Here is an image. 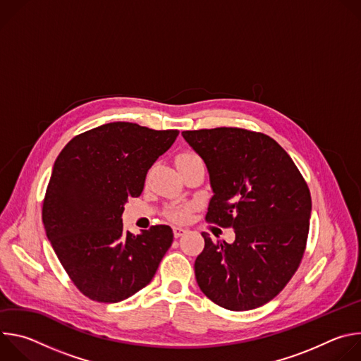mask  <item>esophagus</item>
I'll use <instances>...</instances> for the list:
<instances>
[{"label":"esophagus","mask_w":361,"mask_h":361,"mask_svg":"<svg viewBox=\"0 0 361 361\" xmlns=\"http://www.w3.org/2000/svg\"><path fill=\"white\" fill-rule=\"evenodd\" d=\"M173 233H174V237H176V238H178V237L184 235V234L187 233V230H185V228H183V227H173Z\"/></svg>","instance_id":"obj_1"}]
</instances>
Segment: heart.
<instances>
[{
  "label": "heart",
  "mask_w": 361,
  "mask_h": 361,
  "mask_svg": "<svg viewBox=\"0 0 361 361\" xmlns=\"http://www.w3.org/2000/svg\"><path fill=\"white\" fill-rule=\"evenodd\" d=\"M197 156H194V154L191 152H181L180 156L177 157V161H181V160H190V159H195ZM190 207H181V209H176L173 212H170L169 217L173 220V221H184L187 220L188 214H190Z\"/></svg>",
  "instance_id": "b5f03b06"
}]
</instances>
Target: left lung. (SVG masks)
Returning a JSON list of instances; mask_svg holds the SVG:
<instances>
[{
	"label": "left lung",
	"mask_w": 361,
	"mask_h": 361,
	"mask_svg": "<svg viewBox=\"0 0 361 361\" xmlns=\"http://www.w3.org/2000/svg\"><path fill=\"white\" fill-rule=\"evenodd\" d=\"M181 134L210 174L214 195L205 220L235 233L231 244L202 233L197 284L227 310H252L273 300L300 266L310 190L291 157L266 134L233 127Z\"/></svg>",
	"instance_id": "1"
}]
</instances>
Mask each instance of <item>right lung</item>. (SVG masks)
I'll use <instances>...</instances> for the list:
<instances>
[{
  "mask_svg": "<svg viewBox=\"0 0 361 361\" xmlns=\"http://www.w3.org/2000/svg\"><path fill=\"white\" fill-rule=\"evenodd\" d=\"M177 135V130L109 123L74 137L57 157L42 223L64 270L88 298L131 297L152 280L171 247V227L152 226L134 235L124 231L121 216Z\"/></svg>",
  "mask_w": 361,
  "mask_h": 361,
  "instance_id": "obj_1",
  "label": "right lung"
}]
</instances>
